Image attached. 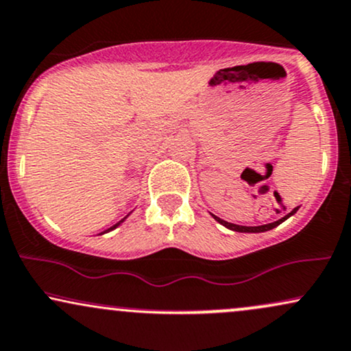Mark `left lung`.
Wrapping results in <instances>:
<instances>
[{
	"label": "left lung",
	"instance_id": "1",
	"mask_svg": "<svg viewBox=\"0 0 351 351\" xmlns=\"http://www.w3.org/2000/svg\"><path fill=\"white\" fill-rule=\"evenodd\" d=\"M298 211V206L296 208H293L291 211L287 216H283V218L278 219V221H274V223H268V224H262V226H239V224H234V223H228L224 221V219L218 218V216L213 215V218L218 221L219 224H223L224 228L231 229V231H236V232H265V231H270V229H274L278 226V224H281L283 221H287V219L289 218V216H293Z\"/></svg>",
	"mask_w": 351,
	"mask_h": 351
}]
</instances>
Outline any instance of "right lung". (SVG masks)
I'll return each instance as SVG.
<instances>
[{
	"instance_id": "right-lung-1",
	"label": "right lung",
	"mask_w": 351,
	"mask_h": 351,
	"mask_svg": "<svg viewBox=\"0 0 351 351\" xmlns=\"http://www.w3.org/2000/svg\"><path fill=\"white\" fill-rule=\"evenodd\" d=\"M128 216H130V213H128L127 216H125V218H123V219H120V221H119V223H115V224H114V226H110L109 229H106V231H104V232H101V234H106V232H110V231H114V229H117V228H119V226H120V224H122V223L125 221V219H127V218H128Z\"/></svg>"
}]
</instances>
